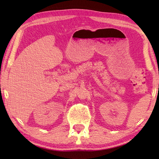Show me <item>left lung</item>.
Masks as SVG:
<instances>
[{
    "label": "left lung",
    "instance_id": "left-lung-1",
    "mask_svg": "<svg viewBox=\"0 0 159 159\" xmlns=\"http://www.w3.org/2000/svg\"><path fill=\"white\" fill-rule=\"evenodd\" d=\"M158 87H159V85H158Z\"/></svg>",
    "mask_w": 159,
    "mask_h": 159
}]
</instances>
